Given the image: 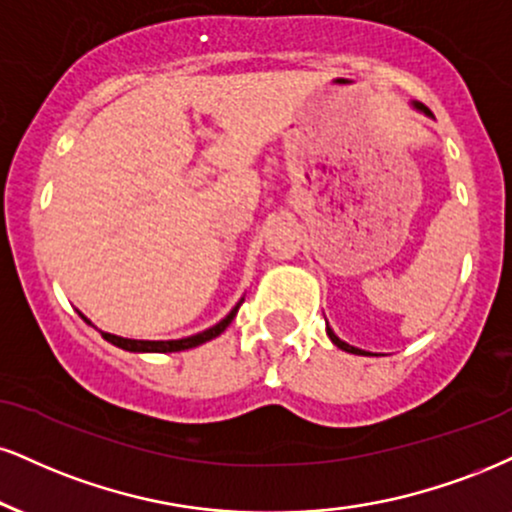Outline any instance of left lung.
Here are the masks:
<instances>
[{
    "mask_svg": "<svg viewBox=\"0 0 512 512\" xmlns=\"http://www.w3.org/2000/svg\"><path fill=\"white\" fill-rule=\"evenodd\" d=\"M412 107L417 109V112H422V114H427V116H432V112H429L427 107H424V104H420V102H412ZM326 334H329V338H331V343H334V346H338L341 350H346V353H353V355H369L367 350H360V348H355V346H348L346 341H341V338H338L334 331L329 329V324H326Z\"/></svg>",
    "mask_w": 512,
    "mask_h": 512,
    "instance_id": "1",
    "label": "left lung"
}]
</instances>
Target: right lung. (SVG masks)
<instances>
[{"mask_svg": "<svg viewBox=\"0 0 512 512\" xmlns=\"http://www.w3.org/2000/svg\"><path fill=\"white\" fill-rule=\"evenodd\" d=\"M243 303V300H240ZM240 303L233 307V310L221 319L219 324L209 326L207 331H200V334L195 336H188V338H178V341H135V338H123V336H114V334H107V331H100L104 336V341L114 343V346H119L123 350H131V353H178V350H188V348H195V346H202V343L212 341V338H217L221 331L226 329L233 322V317H236ZM83 317V315H80ZM85 322L90 324L88 317H83Z\"/></svg>", "mask_w": 512, "mask_h": 512, "instance_id": "add662e5", "label": "right lung"}]
</instances>
